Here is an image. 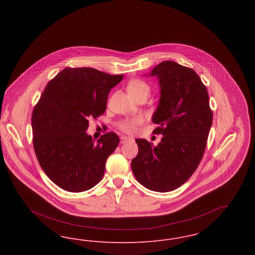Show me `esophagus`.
Here are the masks:
<instances>
[{
	"instance_id": "esophagus-1",
	"label": "esophagus",
	"mask_w": 255,
	"mask_h": 255,
	"mask_svg": "<svg viewBox=\"0 0 255 255\" xmlns=\"http://www.w3.org/2000/svg\"><path fill=\"white\" fill-rule=\"evenodd\" d=\"M133 138L132 137H129V136H125V135H122L121 136V143L124 144V143H127V142H132Z\"/></svg>"
}]
</instances>
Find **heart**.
Instances as JSON below:
<instances>
[{
    "label": "heart",
    "instance_id": "b5f03b06",
    "mask_svg": "<svg viewBox=\"0 0 255 255\" xmlns=\"http://www.w3.org/2000/svg\"><path fill=\"white\" fill-rule=\"evenodd\" d=\"M127 91L133 98H136L141 96H146L148 97L151 93V87L147 82L141 79H133L132 81H130L127 86ZM142 122H143V118L140 116H136L132 119H128V120L118 122V127L124 133H132L135 131L136 127L140 125Z\"/></svg>",
    "mask_w": 255,
    "mask_h": 255
}]
</instances>
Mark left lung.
Segmentation results:
<instances>
[{
    "mask_svg": "<svg viewBox=\"0 0 255 255\" xmlns=\"http://www.w3.org/2000/svg\"><path fill=\"white\" fill-rule=\"evenodd\" d=\"M157 76L160 99L152 122L153 133L162 134L157 146L135 139L138 153L132 159L137 182L157 191H172L186 182L199 166L212 124L206 86L194 70L163 61L150 73Z\"/></svg>",
    "mask_w": 255,
    "mask_h": 255,
    "instance_id": "obj_1",
    "label": "left lung"
}]
</instances>
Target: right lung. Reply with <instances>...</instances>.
<instances>
[{"instance_id": "1", "label": "right lung", "mask_w": 255, "mask_h": 255, "mask_svg": "<svg viewBox=\"0 0 255 255\" xmlns=\"http://www.w3.org/2000/svg\"><path fill=\"white\" fill-rule=\"evenodd\" d=\"M122 79L93 68H66L41 95L31 117L33 148L42 169L62 189L83 192L103 178L120 137L109 132L96 142L86 131L89 119L104 114L111 89Z\"/></svg>"}]
</instances>
